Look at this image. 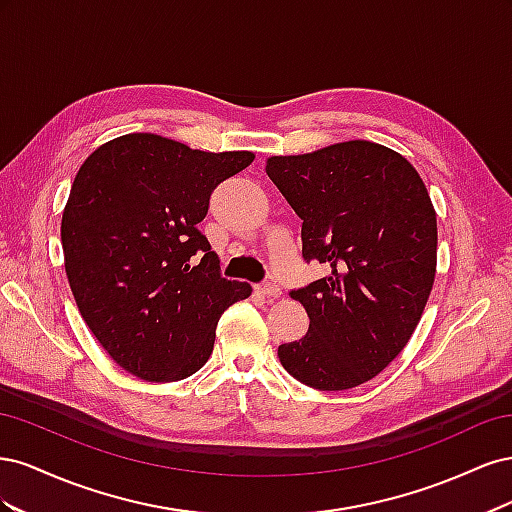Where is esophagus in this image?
<instances>
[{
  "label": "esophagus",
  "instance_id": "obj_1",
  "mask_svg": "<svg viewBox=\"0 0 512 512\" xmlns=\"http://www.w3.org/2000/svg\"><path fill=\"white\" fill-rule=\"evenodd\" d=\"M258 292L260 294H265V297H273V299H277L282 294V288L277 286L275 282H262L260 286H258Z\"/></svg>",
  "mask_w": 512,
  "mask_h": 512
}]
</instances>
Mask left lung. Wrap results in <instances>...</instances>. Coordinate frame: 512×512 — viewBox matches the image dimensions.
<instances>
[{"label": "left lung", "mask_w": 512, "mask_h": 512, "mask_svg": "<svg viewBox=\"0 0 512 512\" xmlns=\"http://www.w3.org/2000/svg\"><path fill=\"white\" fill-rule=\"evenodd\" d=\"M265 170L303 220V258L331 267L290 290L309 329L277 356L312 389H354L404 350L429 299L438 224L425 183L406 158L369 141L273 156Z\"/></svg>", "instance_id": "1"}]
</instances>
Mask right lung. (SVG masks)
I'll return each instance as SVG.
<instances>
[{
  "mask_svg": "<svg viewBox=\"0 0 512 512\" xmlns=\"http://www.w3.org/2000/svg\"><path fill=\"white\" fill-rule=\"evenodd\" d=\"M254 160L158 134L98 147L74 177L61 218L79 312L111 359L147 382H177L207 363L226 309L252 294L226 280L198 224L211 192Z\"/></svg>",
  "mask_w": 512,
  "mask_h": 512,
  "instance_id": "right-lung-1",
  "label": "right lung"
}]
</instances>
